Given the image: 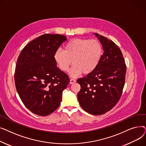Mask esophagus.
<instances>
[{
	"mask_svg": "<svg viewBox=\"0 0 146 146\" xmlns=\"http://www.w3.org/2000/svg\"><path fill=\"white\" fill-rule=\"evenodd\" d=\"M76 82V80L74 79H70V84H73L74 83H75Z\"/></svg>",
	"mask_w": 146,
	"mask_h": 146,
	"instance_id": "esophagus-1",
	"label": "esophagus"
}]
</instances>
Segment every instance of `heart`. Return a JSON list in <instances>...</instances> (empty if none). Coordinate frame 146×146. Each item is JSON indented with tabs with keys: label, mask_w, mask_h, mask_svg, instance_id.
Here are the masks:
<instances>
[{
	"label": "heart",
	"mask_w": 146,
	"mask_h": 146,
	"mask_svg": "<svg viewBox=\"0 0 146 146\" xmlns=\"http://www.w3.org/2000/svg\"><path fill=\"white\" fill-rule=\"evenodd\" d=\"M64 50L58 49L54 57L61 70L67 71L74 65L69 74L75 77L81 73L89 74L93 72L99 64L102 56V47L99 41L85 38H74L68 41Z\"/></svg>",
	"instance_id": "1"
}]
</instances>
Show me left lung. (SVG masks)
Listing matches in <instances>:
<instances>
[{
    "mask_svg": "<svg viewBox=\"0 0 146 146\" xmlns=\"http://www.w3.org/2000/svg\"><path fill=\"white\" fill-rule=\"evenodd\" d=\"M104 54L95 70L78 79L81 86L78 99L82 108L92 115L110 111L119 101L123 90L126 65L122 52L112 41L95 33Z\"/></svg>",
    "mask_w": 146,
    "mask_h": 146,
    "instance_id": "obj_1",
    "label": "left lung"
}]
</instances>
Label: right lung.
I'll list each match as a JSON object with an SVG mask.
<instances>
[{
	"label": "right lung",
	"instance_id": "1",
	"mask_svg": "<svg viewBox=\"0 0 146 146\" xmlns=\"http://www.w3.org/2000/svg\"><path fill=\"white\" fill-rule=\"evenodd\" d=\"M66 40L63 35L44 34L28 43L18 58L15 73L17 90L24 105L39 116H47L58 108L63 91L70 82L54 57Z\"/></svg>",
	"mask_w": 146,
	"mask_h": 146
}]
</instances>
